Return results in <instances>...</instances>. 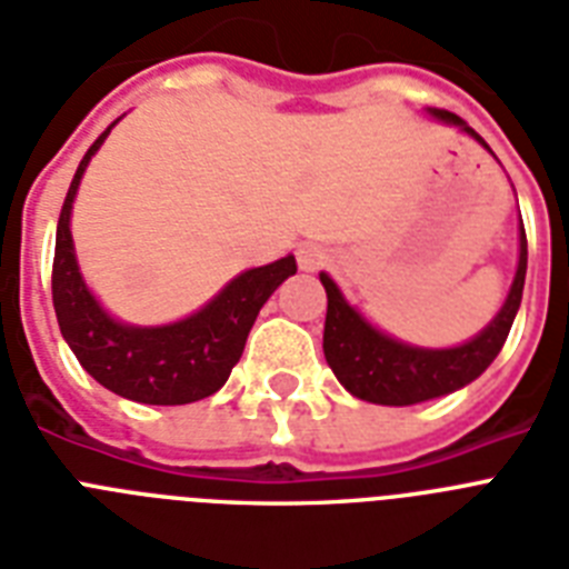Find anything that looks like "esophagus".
<instances>
[{
	"mask_svg": "<svg viewBox=\"0 0 569 569\" xmlns=\"http://www.w3.org/2000/svg\"><path fill=\"white\" fill-rule=\"evenodd\" d=\"M327 262H330V251H327V248H321V244L307 242L298 248V266L303 271L325 269Z\"/></svg>",
	"mask_w": 569,
	"mask_h": 569,
	"instance_id": "1",
	"label": "esophagus"
}]
</instances>
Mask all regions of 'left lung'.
<instances>
[{"instance_id": "8db88e82", "label": "left lung", "mask_w": 569, "mask_h": 569, "mask_svg": "<svg viewBox=\"0 0 569 569\" xmlns=\"http://www.w3.org/2000/svg\"><path fill=\"white\" fill-rule=\"evenodd\" d=\"M432 117L445 122L461 124L470 137H477L473 128L461 122L450 110H429ZM488 149V146H485ZM327 289V321H325V357L336 373V380L353 397L368 403L382 406H412L432 400V397L450 395V391L468 386L497 359L509 330L515 325L520 298L526 283V230L520 228V262H517L515 283L502 303L500 316L479 332L477 339L450 350H423L409 348L400 341L373 330L357 309L348 307L330 277L321 274Z\"/></svg>"}]
</instances>
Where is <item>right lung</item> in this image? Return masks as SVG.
Segmentation results:
<instances>
[{
	"instance_id": "obj_1",
	"label": "right lung",
	"mask_w": 569,
	"mask_h": 569,
	"mask_svg": "<svg viewBox=\"0 0 569 569\" xmlns=\"http://www.w3.org/2000/svg\"><path fill=\"white\" fill-rule=\"evenodd\" d=\"M110 128L90 146L60 207L52 262L54 316L81 368L113 395L151 406L196 403L228 382L262 303L286 277L298 271V262L283 257L262 269L244 271L201 312L178 325L124 327L113 321L87 292L69 233V210L81 174Z\"/></svg>"
}]
</instances>
